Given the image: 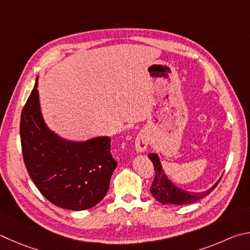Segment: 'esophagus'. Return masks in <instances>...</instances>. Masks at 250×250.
<instances>
[{
  "mask_svg": "<svg viewBox=\"0 0 250 250\" xmlns=\"http://www.w3.org/2000/svg\"><path fill=\"white\" fill-rule=\"evenodd\" d=\"M148 140L145 133H139L137 139H135V149L138 152H144L147 148Z\"/></svg>",
  "mask_w": 250,
  "mask_h": 250,
  "instance_id": "esophagus-1",
  "label": "esophagus"
}]
</instances>
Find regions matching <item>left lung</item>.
I'll return each mask as SVG.
<instances>
[{"label": "left lung", "instance_id": "obj_1", "mask_svg": "<svg viewBox=\"0 0 250 250\" xmlns=\"http://www.w3.org/2000/svg\"><path fill=\"white\" fill-rule=\"evenodd\" d=\"M148 158L152 161L154 170H155V177H154L153 184L151 186L149 191H151L153 197L155 198L158 202H161L163 204H177V206H183V204H189L201 200V199L211 193L212 190L219 185L221 180L220 179L212 188L204 192L192 193L184 191V190L177 188L176 186L172 185L170 181L167 179L164 171L162 170L160 160H158L156 154H148Z\"/></svg>", "mask_w": 250, "mask_h": 250}]
</instances>
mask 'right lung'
Here are the masks:
<instances>
[{"label": "right lung", "mask_w": 250, "mask_h": 250, "mask_svg": "<svg viewBox=\"0 0 250 250\" xmlns=\"http://www.w3.org/2000/svg\"><path fill=\"white\" fill-rule=\"evenodd\" d=\"M20 132L26 168L48 201L82 211L106 196L118 164L110 152V138L75 143L51 132L40 113L37 81L22 108Z\"/></svg>", "instance_id": "right-lung-1"}]
</instances>
